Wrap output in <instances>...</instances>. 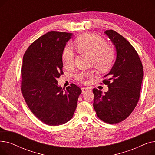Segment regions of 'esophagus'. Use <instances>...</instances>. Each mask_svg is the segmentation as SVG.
<instances>
[{
  "mask_svg": "<svg viewBox=\"0 0 155 155\" xmlns=\"http://www.w3.org/2000/svg\"><path fill=\"white\" fill-rule=\"evenodd\" d=\"M88 87H83L82 88V94H84L85 92H87L88 91Z\"/></svg>",
  "mask_w": 155,
  "mask_h": 155,
  "instance_id": "34e87169",
  "label": "esophagus"
}]
</instances>
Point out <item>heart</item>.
Listing matches in <instances>:
<instances>
[{
  "label": "heart",
  "mask_w": 155,
  "mask_h": 155,
  "mask_svg": "<svg viewBox=\"0 0 155 155\" xmlns=\"http://www.w3.org/2000/svg\"><path fill=\"white\" fill-rule=\"evenodd\" d=\"M75 46L78 52L90 54V63L101 71L109 69L114 58L113 48L108 45L105 39L94 33H88L78 37L75 41ZM75 53L71 47L66 46L63 50L61 59L65 67H70L74 63ZM93 70L78 71L75 78L80 82H85L93 77Z\"/></svg>",
  "instance_id": "b5f03b06"
}]
</instances>
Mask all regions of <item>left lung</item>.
<instances>
[{
  "instance_id": "8db88e82",
  "label": "left lung",
  "mask_w": 155,
  "mask_h": 155,
  "mask_svg": "<svg viewBox=\"0 0 155 155\" xmlns=\"http://www.w3.org/2000/svg\"><path fill=\"white\" fill-rule=\"evenodd\" d=\"M104 33L110 39L116 51V58L103 80L109 91L103 92L94 88L93 106L98 117L105 123L116 124L126 119L139 101L144 75L138 54L127 39L113 30Z\"/></svg>"
}]
</instances>
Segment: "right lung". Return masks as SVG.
<instances>
[{
  "label": "right lung",
  "instance_id": "add662e5",
  "mask_svg": "<svg viewBox=\"0 0 155 155\" xmlns=\"http://www.w3.org/2000/svg\"><path fill=\"white\" fill-rule=\"evenodd\" d=\"M72 33L51 31L32 43L24 53L21 91L31 111L43 123L59 126L73 116L82 90L58 85L63 74L61 54Z\"/></svg>",
  "mask_w": 155,
  "mask_h": 155
}]
</instances>
